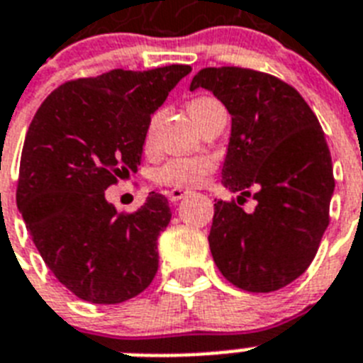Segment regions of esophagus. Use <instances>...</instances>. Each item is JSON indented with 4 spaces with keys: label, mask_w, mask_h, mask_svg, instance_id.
I'll return each mask as SVG.
<instances>
[{
    "label": "esophagus",
    "mask_w": 363,
    "mask_h": 363,
    "mask_svg": "<svg viewBox=\"0 0 363 363\" xmlns=\"http://www.w3.org/2000/svg\"><path fill=\"white\" fill-rule=\"evenodd\" d=\"M188 191L186 190H182V188H173V190L167 191V197H169V201L172 203H177V201H181L182 197L186 196Z\"/></svg>",
    "instance_id": "esophagus-1"
}]
</instances>
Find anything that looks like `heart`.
Returning a JSON list of instances; mask_svg holds the SVG:
<instances>
[{"label": "heart", "mask_w": 363, "mask_h": 363, "mask_svg": "<svg viewBox=\"0 0 363 363\" xmlns=\"http://www.w3.org/2000/svg\"><path fill=\"white\" fill-rule=\"evenodd\" d=\"M212 104H218V102L214 99H208V96H199V99H194L188 102L186 110L188 113H190L191 119H194V123H196ZM155 135L156 117H152V119L149 121V126H147L145 140H143V145H145L147 151H151L152 147H155ZM214 169H216V162L212 160V158H208V156L173 158V160H169L162 167H158V169L152 173V179H155L156 184H162V186L197 188L203 186V184L211 179Z\"/></svg>", "instance_id": "b5f03b06"}]
</instances>
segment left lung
Masks as SVG:
<instances>
[{"mask_svg":"<svg viewBox=\"0 0 363 363\" xmlns=\"http://www.w3.org/2000/svg\"><path fill=\"white\" fill-rule=\"evenodd\" d=\"M211 91L231 113L223 186L236 201L214 203L212 259L250 293H272L302 276L319 250L334 194L325 132L300 93L276 76L240 67L199 70L190 91ZM253 187L258 207L238 208Z\"/></svg>","mask_w":363,"mask_h":363,"instance_id":"obj_1","label":"left lung"}]
</instances>
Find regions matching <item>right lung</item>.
Returning <instances> with one entry per match:
<instances>
[{
	"instance_id": "1",
	"label": "right lung",
	"mask_w": 363,
	"mask_h": 363,
	"mask_svg": "<svg viewBox=\"0 0 363 363\" xmlns=\"http://www.w3.org/2000/svg\"><path fill=\"white\" fill-rule=\"evenodd\" d=\"M190 72L169 65L72 79L29 125L16 205L44 263L78 298L119 304L156 276L167 199L151 191L138 211L119 214L104 191L138 172L151 115Z\"/></svg>"
}]
</instances>
